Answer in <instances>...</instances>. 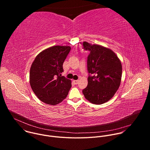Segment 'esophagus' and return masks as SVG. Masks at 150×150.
I'll return each mask as SVG.
<instances>
[{"mask_svg":"<svg viewBox=\"0 0 150 150\" xmlns=\"http://www.w3.org/2000/svg\"><path fill=\"white\" fill-rule=\"evenodd\" d=\"M73 81H74L75 84H77L78 83V82H79V80H74Z\"/></svg>","mask_w":150,"mask_h":150,"instance_id":"obj_1","label":"esophagus"}]
</instances>
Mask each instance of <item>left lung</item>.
Wrapping results in <instances>:
<instances>
[{
	"instance_id": "obj_1",
	"label": "left lung",
	"mask_w": 150,
	"mask_h": 150,
	"mask_svg": "<svg viewBox=\"0 0 150 150\" xmlns=\"http://www.w3.org/2000/svg\"><path fill=\"white\" fill-rule=\"evenodd\" d=\"M83 48L90 52L87 58V87L82 93L93 104H101L110 100L121 82L122 67L114 52L100 45L84 41Z\"/></svg>"
}]
</instances>
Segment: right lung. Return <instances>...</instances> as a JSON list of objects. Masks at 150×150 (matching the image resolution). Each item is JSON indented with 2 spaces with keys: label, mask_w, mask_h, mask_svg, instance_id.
Instances as JSON below:
<instances>
[{
  "label": "right lung",
  "mask_w": 150,
  "mask_h": 150,
  "mask_svg": "<svg viewBox=\"0 0 150 150\" xmlns=\"http://www.w3.org/2000/svg\"><path fill=\"white\" fill-rule=\"evenodd\" d=\"M71 50L70 46H54L40 52L33 62L30 83L36 96L52 105L61 103L71 88V81L62 76L63 63Z\"/></svg>",
  "instance_id": "obj_1"
}]
</instances>
